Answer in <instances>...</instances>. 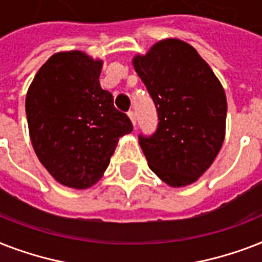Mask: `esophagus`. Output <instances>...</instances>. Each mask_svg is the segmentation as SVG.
<instances>
[{
  "label": "esophagus",
  "mask_w": 262,
  "mask_h": 262,
  "mask_svg": "<svg viewBox=\"0 0 262 262\" xmlns=\"http://www.w3.org/2000/svg\"><path fill=\"white\" fill-rule=\"evenodd\" d=\"M127 115H129V118H130L132 123H133V126L136 127V114L133 113V111H129V113H127Z\"/></svg>",
  "instance_id": "34e87169"
}]
</instances>
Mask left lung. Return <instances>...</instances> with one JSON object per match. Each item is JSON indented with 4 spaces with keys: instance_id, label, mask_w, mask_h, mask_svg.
Here are the masks:
<instances>
[{
    "instance_id": "left-lung-1",
    "label": "left lung",
    "mask_w": 262,
    "mask_h": 262,
    "mask_svg": "<svg viewBox=\"0 0 262 262\" xmlns=\"http://www.w3.org/2000/svg\"><path fill=\"white\" fill-rule=\"evenodd\" d=\"M132 62L159 117L155 135L139 137L148 166L168 186L195 182L223 145V85L194 47L179 39L159 40Z\"/></svg>"
}]
</instances>
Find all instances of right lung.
Here are the masks:
<instances>
[{"mask_svg":"<svg viewBox=\"0 0 262 262\" xmlns=\"http://www.w3.org/2000/svg\"><path fill=\"white\" fill-rule=\"evenodd\" d=\"M102 59L80 50L59 51L43 63L26 96L34 151L63 186L88 189L102 178L130 119L102 90Z\"/></svg>","mask_w":262,"mask_h":262,"instance_id":"1","label":"right lung"}]
</instances>
